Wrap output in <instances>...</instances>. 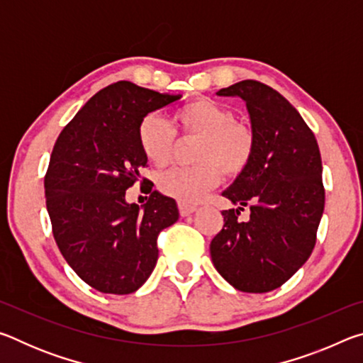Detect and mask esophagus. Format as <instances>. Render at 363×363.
<instances>
[{"mask_svg":"<svg viewBox=\"0 0 363 363\" xmlns=\"http://www.w3.org/2000/svg\"><path fill=\"white\" fill-rule=\"evenodd\" d=\"M177 208H179L181 216H189V214H192L196 210L195 205L186 203V201H179V203H177Z\"/></svg>","mask_w":363,"mask_h":363,"instance_id":"34e87169","label":"esophagus"}]
</instances>
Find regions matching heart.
Masks as SVG:
<instances>
[{
  "mask_svg": "<svg viewBox=\"0 0 363 363\" xmlns=\"http://www.w3.org/2000/svg\"><path fill=\"white\" fill-rule=\"evenodd\" d=\"M184 139H199L189 168H173L160 174L158 189L186 203L199 201L220 182L223 171L240 176L255 157L253 131L235 113L210 99L186 104L174 113ZM138 140L145 158L158 168L167 167L176 149V131L158 113H147L138 126Z\"/></svg>",
  "mask_w": 363,
  "mask_h": 363,
  "instance_id": "heart-1",
  "label": "heart"
}]
</instances>
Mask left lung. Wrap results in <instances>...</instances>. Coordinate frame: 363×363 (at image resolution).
Segmentation results:
<instances>
[{"mask_svg": "<svg viewBox=\"0 0 363 363\" xmlns=\"http://www.w3.org/2000/svg\"><path fill=\"white\" fill-rule=\"evenodd\" d=\"M247 102L256 139L250 167L224 190L237 208L211 240L214 267L245 293H267L309 259L325 206L317 139L284 96L256 79L218 91ZM245 207L247 221L240 219Z\"/></svg>", "mask_w": 363, "mask_h": 363, "instance_id": "8db88e82", "label": "left lung"}]
</instances>
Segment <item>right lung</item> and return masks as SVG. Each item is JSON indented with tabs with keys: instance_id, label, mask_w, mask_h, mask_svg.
<instances>
[{
	"instance_id": "right-lung-1",
	"label": "right lung",
	"mask_w": 363,
	"mask_h": 363,
	"mask_svg": "<svg viewBox=\"0 0 363 363\" xmlns=\"http://www.w3.org/2000/svg\"><path fill=\"white\" fill-rule=\"evenodd\" d=\"M181 96L160 94L131 82L101 89L60 131L45 176L46 208L60 253L97 291L130 294L158 259L160 232L179 218L176 201L152 192L140 177L147 158L139 121ZM138 180L151 195L144 211L125 203Z\"/></svg>"
}]
</instances>
